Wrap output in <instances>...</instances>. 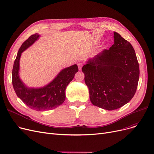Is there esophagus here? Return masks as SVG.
<instances>
[{
	"label": "esophagus",
	"mask_w": 154,
	"mask_h": 154,
	"mask_svg": "<svg viewBox=\"0 0 154 154\" xmlns=\"http://www.w3.org/2000/svg\"><path fill=\"white\" fill-rule=\"evenodd\" d=\"M78 68H79V70H81L82 67H83V64L82 63H79L78 64Z\"/></svg>",
	"instance_id": "esophagus-1"
}]
</instances>
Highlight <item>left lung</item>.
Segmentation results:
<instances>
[{
  "label": "left lung",
  "instance_id": "8db88e82",
  "mask_svg": "<svg viewBox=\"0 0 154 154\" xmlns=\"http://www.w3.org/2000/svg\"><path fill=\"white\" fill-rule=\"evenodd\" d=\"M114 44L82 67L85 82L94 106L107 110L130 102L136 92L140 69L131 44L114 32Z\"/></svg>",
  "mask_w": 154,
  "mask_h": 154
}]
</instances>
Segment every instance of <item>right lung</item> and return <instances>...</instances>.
Instances as JSON below:
<instances>
[{
	"mask_svg": "<svg viewBox=\"0 0 154 154\" xmlns=\"http://www.w3.org/2000/svg\"><path fill=\"white\" fill-rule=\"evenodd\" d=\"M39 37L40 35L38 33L31 35L21 45L14 63L12 82L17 96L28 107L41 111L52 110L62 105L66 99V88L78 71V67L76 64L66 67L61 71L50 83L44 87L38 88L27 87L19 76L20 60L21 53Z\"/></svg>",
	"mask_w": 154,
	"mask_h": 154,
	"instance_id": "right-lung-1",
	"label": "right lung"
}]
</instances>
